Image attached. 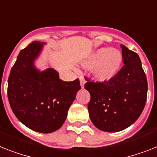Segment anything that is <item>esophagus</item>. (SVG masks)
<instances>
[{
    "label": "esophagus",
    "mask_w": 157,
    "mask_h": 157,
    "mask_svg": "<svg viewBox=\"0 0 157 157\" xmlns=\"http://www.w3.org/2000/svg\"><path fill=\"white\" fill-rule=\"evenodd\" d=\"M80 83H81V88H84V85H85V79L83 78L82 76H81V77H80Z\"/></svg>",
    "instance_id": "obj_1"
}]
</instances>
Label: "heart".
I'll list each match as a JSON object with an SVG mask.
<instances>
[{"instance_id":"obj_1","label":"heart","mask_w":157,"mask_h":157,"mask_svg":"<svg viewBox=\"0 0 157 157\" xmlns=\"http://www.w3.org/2000/svg\"><path fill=\"white\" fill-rule=\"evenodd\" d=\"M122 63L123 56L120 51L103 47L92 52L82 63V66L91 68L95 80L100 82H108L117 76Z\"/></svg>"}]
</instances>
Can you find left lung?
<instances>
[{"mask_svg":"<svg viewBox=\"0 0 157 157\" xmlns=\"http://www.w3.org/2000/svg\"><path fill=\"white\" fill-rule=\"evenodd\" d=\"M124 65L108 82L89 81L85 88L89 92V117L98 129L116 132L125 129L139 118L145 105L148 83L137 53L123 44Z\"/></svg>","mask_w":157,"mask_h":157,"instance_id":"obj_1","label":"left lung"}]
</instances>
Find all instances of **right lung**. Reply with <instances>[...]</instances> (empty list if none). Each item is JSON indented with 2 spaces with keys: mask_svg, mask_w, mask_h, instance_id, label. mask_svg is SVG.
Here are the masks:
<instances>
[{
  "mask_svg": "<svg viewBox=\"0 0 157 157\" xmlns=\"http://www.w3.org/2000/svg\"><path fill=\"white\" fill-rule=\"evenodd\" d=\"M44 44L33 41L19 52L8 80V98L23 124L35 132L50 133L63 125L81 87L79 79L63 81L54 68L40 70L36 67Z\"/></svg>",
  "mask_w": 157,
  "mask_h": 157,
  "instance_id": "right-lung-1",
  "label": "right lung"
}]
</instances>
